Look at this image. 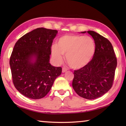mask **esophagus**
Instances as JSON below:
<instances>
[{
    "mask_svg": "<svg viewBox=\"0 0 126 126\" xmlns=\"http://www.w3.org/2000/svg\"><path fill=\"white\" fill-rule=\"evenodd\" d=\"M67 70H68V69H67V68L63 67V68H62V72H63V73H64V72L67 71Z\"/></svg>",
    "mask_w": 126,
    "mask_h": 126,
    "instance_id": "34e87169",
    "label": "esophagus"
}]
</instances>
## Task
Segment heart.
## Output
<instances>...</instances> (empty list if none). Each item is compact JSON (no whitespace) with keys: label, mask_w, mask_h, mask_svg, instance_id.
<instances>
[{"label":"heart","mask_w":126,"mask_h":126,"mask_svg":"<svg viewBox=\"0 0 126 126\" xmlns=\"http://www.w3.org/2000/svg\"><path fill=\"white\" fill-rule=\"evenodd\" d=\"M95 44L89 36L66 35L61 37L57 46L52 47L53 57L57 61L63 60V54L66 55V61L73 69H79L86 65L93 58Z\"/></svg>","instance_id":"heart-1"}]
</instances>
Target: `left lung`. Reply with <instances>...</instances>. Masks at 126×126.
I'll return each mask as SVG.
<instances>
[{"instance_id":"8db88e82","label":"left lung","mask_w":126,"mask_h":126,"mask_svg":"<svg viewBox=\"0 0 126 126\" xmlns=\"http://www.w3.org/2000/svg\"><path fill=\"white\" fill-rule=\"evenodd\" d=\"M87 33L94 40L95 53L86 65L74 71L72 86L80 97L94 99L102 96L111 88L117 62L109 40L94 31H89Z\"/></svg>"}]
</instances>
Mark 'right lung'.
<instances>
[{"label": "right lung", "instance_id": "right-lung-1", "mask_svg": "<svg viewBox=\"0 0 126 126\" xmlns=\"http://www.w3.org/2000/svg\"><path fill=\"white\" fill-rule=\"evenodd\" d=\"M57 32L39 28L25 34L15 44L9 61L12 80L24 96L34 99L45 97L61 74L62 68L49 63L53 40Z\"/></svg>", "mask_w": 126, "mask_h": 126}]
</instances>
